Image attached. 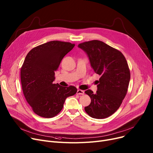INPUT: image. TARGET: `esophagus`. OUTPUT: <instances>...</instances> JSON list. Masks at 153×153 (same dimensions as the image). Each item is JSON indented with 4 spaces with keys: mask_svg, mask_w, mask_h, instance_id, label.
Returning <instances> with one entry per match:
<instances>
[{
    "mask_svg": "<svg viewBox=\"0 0 153 153\" xmlns=\"http://www.w3.org/2000/svg\"><path fill=\"white\" fill-rule=\"evenodd\" d=\"M77 94H78V95H84V91H82V90L78 89L77 91Z\"/></svg>",
    "mask_w": 153,
    "mask_h": 153,
    "instance_id": "obj_1",
    "label": "esophagus"
}]
</instances>
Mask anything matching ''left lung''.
Here are the masks:
<instances>
[{"instance_id":"8db88e82","label":"left lung","mask_w":153,"mask_h":153,"mask_svg":"<svg viewBox=\"0 0 153 153\" xmlns=\"http://www.w3.org/2000/svg\"><path fill=\"white\" fill-rule=\"evenodd\" d=\"M78 47L85 52L91 67L100 76L95 94L90 89L85 91L91 99L85 111L94 118H107L119 108L127 93L130 80L127 61L120 51L99 40L84 42Z\"/></svg>"}]
</instances>
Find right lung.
<instances>
[{"instance_id": "1", "label": "right lung", "mask_w": 153, "mask_h": 153, "mask_svg": "<svg viewBox=\"0 0 153 153\" xmlns=\"http://www.w3.org/2000/svg\"><path fill=\"white\" fill-rule=\"evenodd\" d=\"M75 45L51 41L29 51L21 68L20 77L24 96L35 113L52 118L61 111L67 97L77 92L74 86L54 84L55 71L61 60Z\"/></svg>"}]
</instances>
